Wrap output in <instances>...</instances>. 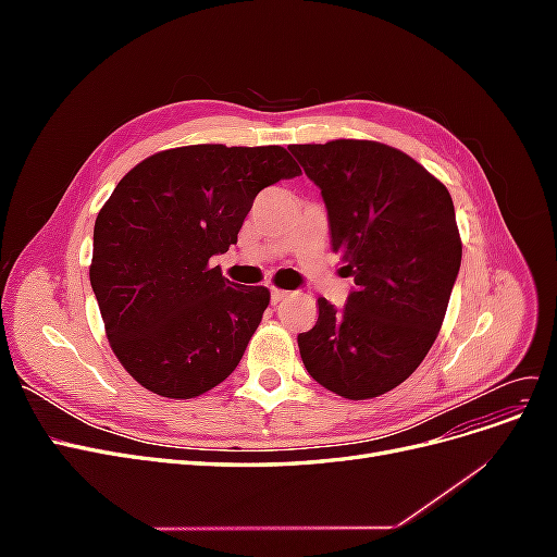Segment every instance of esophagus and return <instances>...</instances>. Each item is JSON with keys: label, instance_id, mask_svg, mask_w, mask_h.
<instances>
[{"label": "esophagus", "instance_id": "esophagus-1", "mask_svg": "<svg viewBox=\"0 0 557 557\" xmlns=\"http://www.w3.org/2000/svg\"><path fill=\"white\" fill-rule=\"evenodd\" d=\"M285 297H288V293L278 290V288H272V305H278V301H283Z\"/></svg>", "mask_w": 557, "mask_h": 557}]
</instances>
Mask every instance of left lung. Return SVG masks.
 <instances>
[{
  "instance_id": "1",
  "label": "left lung",
  "mask_w": 557,
  "mask_h": 557,
  "mask_svg": "<svg viewBox=\"0 0 557 557\" xmlns=\"http://www.w3.org/2000/svg\"><path fill=\"white\" fill-rule=\"evenodd\" d=\"M318 185L332 250L356 288L297 336L307 372L346 399L393 391L423 362L442 330L462 244L446 185L407 153L376 141L288 146Z\"/></svg>"
}]
</instances>
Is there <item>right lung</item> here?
Segmentation results:
<instances>
[{"mask_svg": "<svg viewBox=\"0 0 557 557\" xmlns=\"http://www.w3.org/2000/svg\"><path fill=\"white\" fill-rule=\"evenodd\" d=\"M299 176L281 146L199 144L134 166L99 211L90 285L115 358L146 391L190 399L237 369L269 305L213 256L237 244L252 199Z\"/></svg>", "mask_w": 557, "mask_h": 557, "instance_id": "add662e5", "label": "right lung"}]
</instances>
